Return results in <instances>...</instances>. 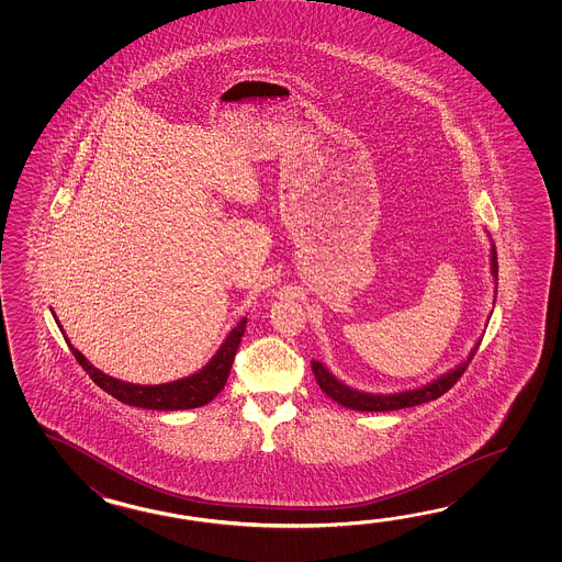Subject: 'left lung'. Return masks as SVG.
<instances>
[{
  "mask_svg": "<svg viewBox=\"0 0 562 562\" xmlns=\"http://www.w3.org/2000/svg\"><path fill=\"white\" fill-rule=\"evenodd\" d=\"M492 273L498 279V261H496V251L494 249H492ZM477 347H480V344L474 347V351L470 353L468 361H464L462 366H458L456 370L448 371L440 380L428 383V385H424L419 390L402 392V394H361V392H356V390L347 387L344 383L337 382L334 375L325 370L319 361H311V370L315 373V380L319 383L323 392L329 395L331 400H335L337 404L349 407V409H358V412H392V409H402V407L419 406V404H426V402H431V400L446 394L462 378V373L467 371L470 361L476 356Z\"/></svg>",
  "mask_w": 562,
  "mask_h": 562,
  "instance_id": "obj_1",
  "label": "left lung"
}]
</instances>
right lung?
I'll return each instance as SVG.
<instances>
[{
    "label": "right lung",
    "mask_w": 562,
    "mask_h": 562,
    "mask_svg": "<svg viewBox=\"0 0 562 562\" xmlns=\"http://www.w3.org/2000/svg\"><path fill=\"white\" fill-rule=\"evenodd\" d=\"M245 325L247 319L243 317L239 325L228 334L225 344L216 351L215 358L211 359V363H206L199 373L179 382L162 383V385L120 382L95 370L78 349H74L72 346L70 349L76 361L82 366V370L92 378V382L122 404L146 407V409H167V412L191 409V407L209 404L225 387L233 359L237 356V349L240 346V337L245 334Z\"/></svg>",
    "instance_id": "add662e5"
}]
</instances>
